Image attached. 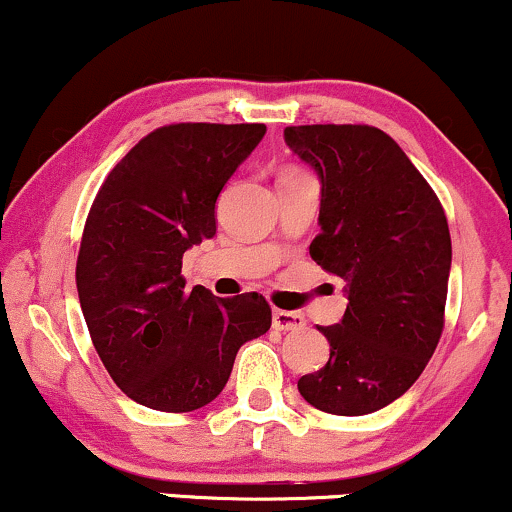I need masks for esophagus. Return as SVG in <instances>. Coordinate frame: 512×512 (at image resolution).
<instances>
[{
	"label": "esophagus",
	"instance_id": "1",
	"mask_svg": "<svg viewBox=\"0 0 512 512\" xmlns=\"http://www.w3.org/2000/svg\"><path fill=\"white\" fill-rule=\"evenodd\" d=\"M272 326L276 331H300V329H305V317L298 315V312L274 310Z\"/></svg>",
	"mask_w": 512,
	"mask_h": 512
}]
</instances>
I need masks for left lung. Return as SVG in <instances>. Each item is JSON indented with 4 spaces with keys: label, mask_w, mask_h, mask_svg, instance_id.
Instances as JSON below:
<instances>
[{
    "label": "left lung",
    "mask_w": 512,
    "mask_h": 512,
    "mask_svg": "<svg viewBox=\"0 0 512 512\" xmlns=\"http://www.w3.org/2000/svg\"><path fill=\"white\" fill-rule=\"evenodd\" d=\"M283 140L322 183L310 255L346 281V315L317 326L329 360L298 381L331 415L377 412L420 379L443 329L451 233L443 207L391 135L374 126H288Z\"/></svg>",
    "instance_id": "1"
}]
</instances>
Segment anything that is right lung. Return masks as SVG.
<instances>
[{
  "label": "right lung",
  "mask_w": 512,
  "mask_h": 512,
  "mask_svg": "<svg viewBox=\"0 0 512 512\" xmlns=\"http://www.w3.org/2000/svg\"><path fill=\"white\" fill-rule=\"evenodd\" d=\"M267 133L264 123H174L109 171L80 240L85 324L114 384L145 408L193 412L231 377L238 348L267 334L257 293L186 288L183 252L217 233L214 205Z\"/></svg>",
  "instance_id": "1"
}]
</instances>
